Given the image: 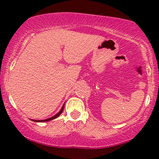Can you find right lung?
I'll use <instances>...</instances> for the list:
<instances>
[{
	"mask_svg": "<svg viewBox=\"0 0 159 159\" xmlns=\"http://www.w3.org/2000/svg\"><path fill=\"white\" fill-rule=\"evenodd\" d=\"M63 108H64V105H63V107H61V111H60L59 112L57 113V114L54 115V116H52V117L48 118V119H45V120H33V121H34V122H37V123H44V122H48V121H50V120H54V119H55V118L57 117V116H59L61 114V113L63 112Z\"/></svg>",
	"mask_w": 159,
	"mask_h": 159,
	"instance_id": "obj_1",
	"label": "right lung"
}]
</instances>
